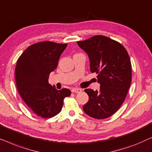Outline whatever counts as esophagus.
Listing matches in <instances>:
<instances>
[{
	"label": "esophagus",
	"mask_w": 152,
	"mask_h": 152,
	"mask_svg": "<svg viewBox=\"0 0 152 152\" xmlns=\"http://www.w3.org/2000/svg\"><path fill=\"white\" fill-rule=\"evenodd\" d=\"M82 91V89L80 88H73L72 89V92L73 93H80Z\"/></svg>",
	"instance_id": "34e87169"
}]
</instances>
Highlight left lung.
<instances>
[{
    "instance_id": "obj_1",
    "label": "left lung",
    "mask_w": 152,
    "mask_h": 152,
    "mask_svg": "<svg viewBox=\"0 0 152 152\" xmlns=\"http://www.w3.org/2000/svg\"><path fill=\"white\" fill-rule=\"evenodd\" d=\"M77 43L88 55L90 71L98 74L100 85L99 91L85 89L89 100L83 111L94 118H108L123 104L131 84L129 55L120 42L104 36H94Z\"/></svg>"
}]
</instances>
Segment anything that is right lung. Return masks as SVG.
Listing matches in <instances>:
<instances>
[{
	"label": "right lung",
	"mask_w": 152,
	"mask_h": 152,
	"mask_svg": "<svg viewBox=\"0 0 152 152\" xmlns=\"http://www.w3.org/2000/svg\"><path fill=\"white\" fill-rule=\"evenodd\" d=\"M67 44L42 41L28 47L16 62L15 79L22 99L34 113L48 118L61 112L65 97L71 91L58 90L48 82L57 67L59 58Z\"/></svg>",
	"instance_id": "add662e5"
}]
</instances>
